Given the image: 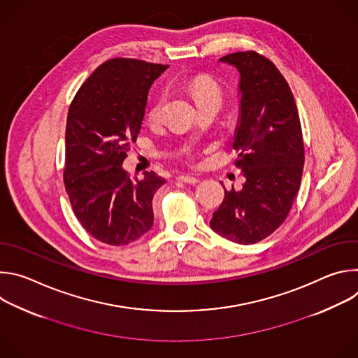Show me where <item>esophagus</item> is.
Masks as SVG:
<instances>
[{"mask_svg":"<svg viewBox=\"0 0 358 358\" xmlns=\"http://www.w3.org/2000/svg\"><path fill=\"white\" fill-rule=\"evenodd\" d=\"M178 181H181V182H185V184H196L199 180L198 178H195V177H189V176H180L178 177Z\"/></svg>","mask_w":358,"mask_h":358,"instance_id":"34e87169","label":"esophagus"}]
</instances>
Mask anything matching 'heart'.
<instances>
[{
	"label": "heart",
	"mask_w": 358,
	"mask_h": 358,
	"mask_svg": "<svg viewBox=\"0 0 358 358\" xmlns=\"http://www.w3.org/2000/svg\"><path fill=\"white\" fill-rule=\"evenodd\" d=\"M189 90L196 101V105L208 100L221 101V89L211 76L202 75L195 78L189 83ZM164 106H166V94H160L151 101V106L147 113V119L150 123H157L162 120L164 113Z\"/></svg>",
	"instance_id": "heart-1"
}]
</instances>
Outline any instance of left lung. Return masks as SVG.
<instances>
[{
	"instance_id": "8db88e82",
	"label": "left lung",
	"mask_w": 358,
	"mask_h": 358,
	"mask_svg": "<svg viewBox=\"0 0 358 358\" xmlns=\"http://www.w3.org/2000/svg\"><path fill=\"white\" fill-rule=\"evenodd\" d=\"M239 73V116L234 150L246 181L225 189L211 228L241 245L257 243L286 220L300 187L304 145L293 93L279 69L246 50L220 59Z\"/></svg>"
}]
</instances>
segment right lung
Returning <instances> with one entry per match:
<instances>
[{"mask_svg": "<svg viewBox=\"0 0 358 358\" xmlns=\"http://www.w3.org/2000/svg\"><path fill=\"white\" fill-rule=\"evenodd\" d=\"M169 65L115 58L80 86L66 120L64 181L82 227L108 245H127L155 222V171L131 180L123 169L141 129L148 90Z\"/></svg>", "mask_w": 358, "mask_h": 358, "instance_id": "add662e5", "label": "right lung"}]
</instances>
